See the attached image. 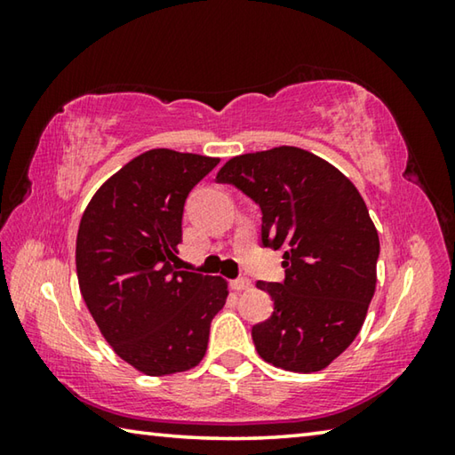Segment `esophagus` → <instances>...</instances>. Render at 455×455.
<instances>
[{
	"instance_id": "obj_1",
	"label": "esophagus",
	"mask_w": 455,
	"mask_h": 455,
	"mask_svg": "<svg viewBox=\"0 0 455 455\" xmlns=\"http://www.w3.org/2000/svg\"><path fill=\"white\" fill-rule=\"evenodd\" d=\"M251 281L249 279H235V281H230V289L233 291H246V289H251Z\"/></svg>"
}]
</instances>
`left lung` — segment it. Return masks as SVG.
<instances>
[{
    "mask_svg": "<svg viewBox=\"0 0 455 455\" xmlns=\"http://www.w3.org/2000/svg\"><path fill=\"white\" fill-rule=\"evenodd\" d=\"M217 182L255 200L260 243L283 252L284 281L257 283L273 315L252 327L255 349L284 371H321L357 337L375 292L379 236L363 198L333 164L295 146L230 158Z\"/></svg>",
    "mask_w": 455,
    "mask_h": 455,
    "instance_id": "obj_1",
    "label": "left lung"
}]
</instances>
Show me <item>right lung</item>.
Wrapping results in <instances>:
<instances>
[{"mask_svg": "<svg viewBox=\"0 0 455 455\" xmlns=\"http://www.w3.org/2000/svg\"><path fill=\"white\" fill-rule=\"evenodd\" d=\"M219 158L154 148L110 176L82 214L76 271L84 301L116 355L146 375L196 367L227 281L182 271L188 192Z\"/></svg>", "mask_w": 455, "mask_h": 455, "instance_id": "right-lung-1", "label": "right lung"}]
</instances>
